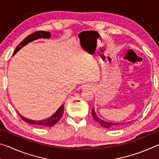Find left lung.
<instances>
[{"label":"left lung","instance_id":"1","mask_svg":"<svg viewBox=\"0 0 159 159\" xmlns=\"http://www.w3.org/2000/svg\"><path fill=\"white\" fill-rule=\"evenodd\" d=\"M92 115L94 119H95L97 122L99 123V124L101 125V126L105 128H116L117 126H118L119 125H123V124H125V123H111V122H107V121H105V120H102L101 118H99L98 116V115L96 114L95 110H94V108L92 109Z\"/></svg>","mask_w":159,"mask_h":159}]
</instances>
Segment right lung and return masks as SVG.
<instances>
[{"instance_id": "1", "label": "right lung", "mask_w": 159, "mask_h": 159, "mask_svg": "<svg viewBox=\"0 0 159 159\" xmlns=\"http://www.w3.org/2000/svg\"><path fill=\"white\" fill-rule=\"evenodd\" d=\"M50 36H50V32L44 31H36L35 33L29 35L27 37H26L25 39L20 43V45H17V47L16 48L14 53H13V55H15V54L21 49V48H22L24 46H25L26 45H27L30 42H32L35 41V40L40 39H49ZM63 113H64V104H61V107L57 110V111H56L55 114H52L49 118H45V119H43V120H35L29 119V118H26L25 117H24L23 116H21L19 112L18 114L20 116V117L22 118L23 120H25V122L29 123V124H33V125H39V126H45V127H52V126L56 124V123L60 120V118L63 115Z\"/></svg>"}]
</instances>
